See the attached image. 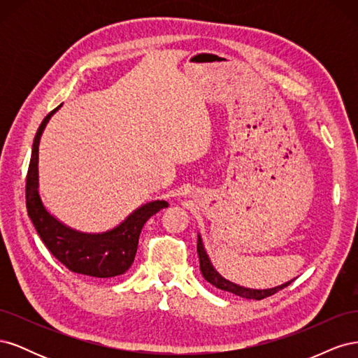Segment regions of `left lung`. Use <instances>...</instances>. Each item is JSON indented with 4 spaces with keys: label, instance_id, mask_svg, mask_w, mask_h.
<instances>
[{
    "label": "left lung",
    "instance_id": "1",
    "mask_svg": "<svg viewBox=\"0 0 358 358\" xmlns=\"http://www.w3.org/2000/svg\"><path fill=\"white\" fill-rule=\"evenodd\" d=\"M197 252H199V259H200V270L203 273V278L208 280V282H210L213 287L220 288L222 291H229V292H233V294L236 296H241L243 299H254V300H263L268 296H273L275 292H278L279 289H282L285 287H288L292 280H289V282H285L282 285L279 287H275V288H268V289H251V288H245V287H241L237 284H233L230 282V280L224 279L216 270L213 268L210 259L208 257V254H206L204 251V246H203V242H201V237L199 236L197 239Z\"/></svg>",
    "mask_w": 358,
    "mask_h": 358
}]
</instances>
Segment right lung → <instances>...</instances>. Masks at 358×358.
Masks as SVG:
<instances>
[{
  "label": "right lung",
  "mask_w": 358,
  "mask_h": 358,
  "mask_svg": "<svg viewBox=\"0 0 358 358\" xmlns=\"http://www.w3.org/2000/svg\"><path fill=\"white\" fill-rule=\"evenodd\" d=\"M59 107L43 119L32 143L25 185L28 216L52 255L71 272L94 278L119 276L134 262L138 236L145 222L158 210L167 208L169 203L164 200L146 203L113 230L99 234L76 231L53 218L43 206L38 194V143L43 129Z\"/></svg>",
  "instance_id": "obj_1"
}]
</instances>
